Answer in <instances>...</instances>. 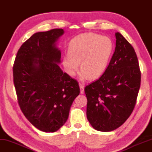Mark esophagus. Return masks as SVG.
I'll return each mask as SVG.
<instances>
[{
  "label": "esophagus",
  "instance_id": "34e87169",
  "mask_svg": "<svg viewBox=\"0 0 152 152\" xmlns=\"http://www.w3.org/2000/svg\"><path fill=\"white\" fill-rule=\"evenodd\" d=\"M79 87L80 89V94H83L84 93V86L82 84H80Z\"/></svg>",
  "mask_w": 152,
  "mask_h": 152
}]
</instances>
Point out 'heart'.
<instances>
[{
	"instance_id": "heart-1",
	"label": "heart",
	"mask_w": 152,
	"mask_h": 152,
	"mask_svg": "<svg viewBox=\"0 0 152 152\" xmlns=\"http://www.w3.org/2000/svg\"><path fill=\"white\" fill-rule=\"evenodd\" d=\"M113 50V43L107 36L84 33L70 41L69 56L63 58V65L68 75H76L80 64V79L95 80L106 70Z\"/></svg>"
}]
</instances>
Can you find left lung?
Masks as SVG:
<instances>
[{"instance_id":"obj_1","label":"left lung","mask_w":152,"mask_h":152,"mask_svg":"<svg viewBox=\"0 0 152 152\" xmlns=\"http://www.w3.org/2000/svg\"><path fill=\"white\" fill-rule=\"evenodd\" d=\"M115 37V50L106 70L85 88L87 118L94 129L104 132L117 129L129 118L140 86L135 50L121 34Z\"/></svg>"}]
</instances>
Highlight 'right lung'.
Wrapping results in <instances>:
<instances>
[{"label":"right lung","instance_id":"add662e5","mask_svg":"<svg viewBox=\"0 0 152 152\" xmlns=\"http://www.w3.org/2000/svg\"><path fill=\"white\" fill-rule=\"evenodd\" d=\"M63 29L33 34L17 52L13 82L21 111L31 124L47 133L65 124L80 94L77 81L63 72L58 47Z\"/></svg>","mask_w":152,"mask_h":152}]
</instances>
